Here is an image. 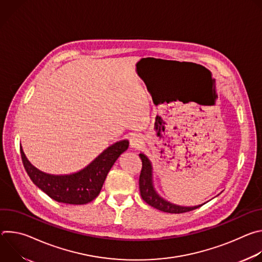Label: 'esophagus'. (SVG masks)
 Segmentation results:
<instances>
[{"label":"esophagus","instance_id":"obj_1","mask_svg":"<svg viewBox=\"0 0 262 262\" xmlns=\"http://www.w3.org/2000/svg\"><path fill=\"white\" fill-rule=\"evenodd\" d=\"M142 144H143V142H142L141 136H139V135H134L133 137H130V139H129V145H130L132 148L138 149V148L141 147Z\"/></svg>","mask_w":262,"mask_h":262}]
</instances>
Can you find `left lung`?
Masks as SVG:
<instances>
[{
  "label": "left lung",
  "mask_w": 262,
  "mask_h": 262,
  "mask_svg": "<svg viewBox=\"0 0 262 262\" xmlns=\"http://www.w3.org/2000/svg\"><path fill=\"white\" fill-rule=\"evenodd\" d=\"M141 161H142V169L139 177V188H140V194L142 199L150 206L165 212L169 213H182L186 211L194 210L202 205L193 206V207H183L171 204L165 200H163L154 190L152 183H151V165L149 163L148 159L140 154L139 155Z\"/></svg>",
  "instance_id": "8db88e82"
}]
</instances>
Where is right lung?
<instances>
[{
    "label": "right lung",
    "instance_id": "add662e5",
    "mask_svg": "<svg viewBox=\"0 0 262 262\" xmlns=\"http://www.w3.org/2000/svg\"><path fill=\"white\" fill-rule=\"evenodd\" d=\"M127 148V141L117 142L105 149L84 170L64 176L50 175L37 170L29 163L21 148L20 156L31 180L49 197L61 203L81 205L93 201L99 195L108 171Z\"/></svg>",
    "mask_w": 262,
    "mask_h": 262
}]
</instances>
